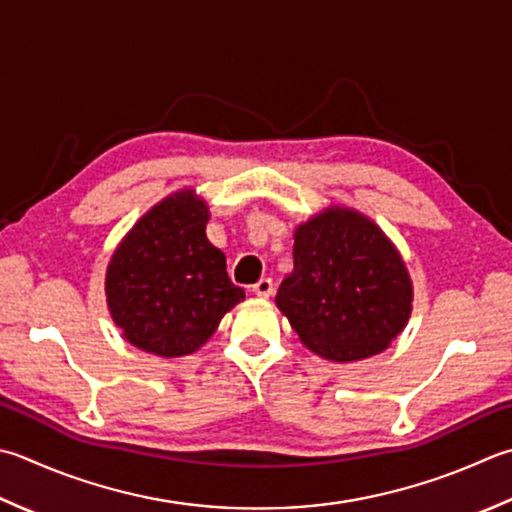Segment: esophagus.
I'll return each mask as SVG.
<instances>
[{"mask_svg": "<svg viewBox=\"0 0 512 512\" xmlns=\"http://www.w3.org/2000/svg\"><path fill=\"white\" fill-rule=\"evenodd\" d=\"M273 290H275L273 279H268V277H262V279H259V282L253 286V293H255L257 297H262V299L273 295Z\"/></svg>", "mask_w": 512, "mask_h": 512, "instance_id": "34e87169", "label": "esophagus"}]
</instances>
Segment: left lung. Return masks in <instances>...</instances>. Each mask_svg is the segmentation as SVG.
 Wrapping results in <instances>:
<instances>
[{"label":"left lung","mask_w":512,"mask_h":512,"mask_svg":"<svg viewBox=\"0 0 512 512\" xmlns=\"http://www.w3.org/2000/svg\"><path fill=\"white\" fill-rule=\"evenodd\" d=\"M275 304L308 350L337 364L379 355L413 313V279L368 215L330 204L293 233Z\"/></svg>","instance_id":"8db88e82"}]
</instances>
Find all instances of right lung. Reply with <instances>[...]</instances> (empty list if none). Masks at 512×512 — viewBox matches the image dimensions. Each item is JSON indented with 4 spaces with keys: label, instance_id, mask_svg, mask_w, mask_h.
I'll return each instance as SVG.
<instances>
[{
    "label": "right lung",
    "instance_id": "obj_1",
    "mask_svg": "<svg viewBox=\"0 0 512 512\" xmlns=\"http://www.w3.org/2000/svg\"><path fill=\"white\" fill-rule=\"evenodd\" d=\"M208 202L179 188L137 219L106 266V306L128 344L157 357L202 348L244 302L226 255L206 237Z\"/></svg>",
    "mask_w": 512,
    "mask_h": 512
}]
</instances>
